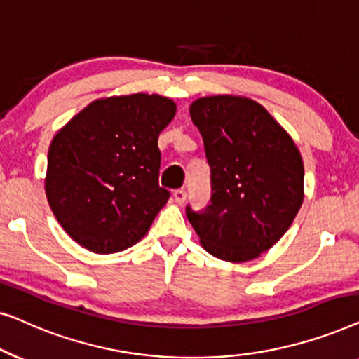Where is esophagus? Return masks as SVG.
I'll return each instance as SVG.
<instances>
[{"label":"esophagus","mask_w":359,"mask_h":359,"mask_svg":"<svg viewBox=\"0 0 359 359\" xmlns=\"http://www.w3.org/2000/svg\"><path fill=\"white\" fill-rule=\"evenodd\" d=\"M186 191L184 189H178V191H175L173 193V198H175V203L176 204H184V201H186Z\"/></svg>","instance_id":"34e87169"}]
</instances>
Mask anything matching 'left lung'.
<instances>
[{
	"mask_svg": "<svg viewBox=\"0 0 359 359\" xmlns=\"http://www.w3.org/2000/svg\"><path fill=\"white\" fill-rule=\"evenodd\" d=\"M189 114L203 135L212 199L186 208L212 257L245 263L268 252L291 227L304 201V163L287 130L252 97L204 96Z\"/></svg>",
	"mask_w": 359,
	"mask_h": 359,
	"instance_id": "8db88e82",
	"label": "left lung"
}]
</instances>
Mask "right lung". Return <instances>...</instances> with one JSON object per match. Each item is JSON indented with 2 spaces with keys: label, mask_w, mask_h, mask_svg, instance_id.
<instances>
[{
  "label": "right lung",
  "mask_w": 359,
  "mask_h": 359,
  "mask_svg": "<svg viewBox=\"0 0 359 359\" xmlns=\"http://www.w3.org/2000/svg\"><path fill=\"white\" fill-rule=\"evenodd\" d=\"M176 114L166 96H106L72 117L48 147L46 194L62 229L93 253L140 242L170 193L158 186V135Z\"/></svg>",
  "instance_id": "add662e5"
}]
</instances>
